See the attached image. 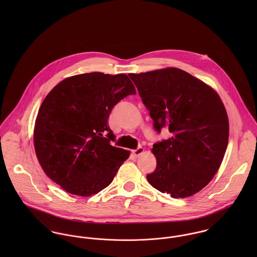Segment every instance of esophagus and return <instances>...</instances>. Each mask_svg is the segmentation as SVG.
<instances>
[{"label":"esophagus","mask_w":257,"mask_h":257,"mask_svg":"<svg viewBox=\"0 0 257 257\" xmlns=\"http://www.w3.org/2000/svg\"><path fill=\"white\" fill-rule=\"evenodd\" d=\"M144 151H145L144 147H138L137 149L133 150V154H134L136 157H139L141 154H143V153H144Z\"/></svg>","instance_id":"obj_1"}]
</instances>
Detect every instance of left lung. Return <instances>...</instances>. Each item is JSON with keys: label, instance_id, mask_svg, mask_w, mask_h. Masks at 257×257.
<instances>
[{"label": "left lung", "instance_id": "1", "mask_svg": "<svg viewBox=\"0 0 257 257\" xmlns=\"http://www.w3.org/2000/svg\"><path fill=\"white\" fill-rule=\"evenodd\" d=\"M159 134L153 145L157 165L148 182L172 198L190 197L213 179L228 142V118L217 92L178 68L128 75Z\"/></svg>", "mask_w": 257, "mask_h": 257}]
</instances>
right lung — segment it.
Returning a JSON list of instances; mask_svg holds the SVG:
<instances>
[{
  "label": "right lung",
  "mask_w": 257,
  "mask_h": 257,
  "mask_svg": "<svg viewBox=\"0 0 257 257\" xmlns=\"http://www.w3.org/2000/svg\"><path fill=\"white\" fill-rule=\"evenodd\" d=\"M135 94L125 74H80L57 84L40 106L34 133L45 174L77 196L108 187L130 156V151L110 146L114 136L108 118L120 100Z\"/></svg>",
  "instance_id": "obj_1"
}]
</instances>
